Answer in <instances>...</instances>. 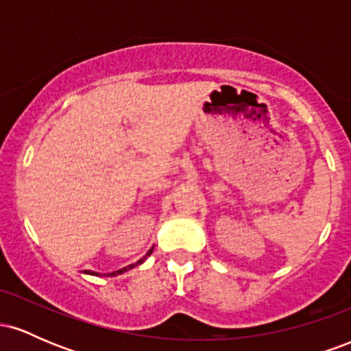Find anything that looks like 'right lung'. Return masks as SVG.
Wrapping results in <instances>:
<instances>
[{
    "label": "right lung",
    "mask_w": 351,
    "mask_h": 351,
    "mask_svg": "<svg viewBox=\"0 0 351 351\" xmlns=\"http://www.w3.org/2000/svg\"><path fill=\"white\" fill-rule=\"evenodd\" d=\"M153 252V247L150 249V251L147 252V256L145 257H142V259L140 261H136L135 264H130V265H127V267H122V269H119V271H115V272H110V274H106V276H108V277H115V276H120V274H123V272H127V271H130V269H134V267H136V265L138 264H142L145 259H147L148 256H150V254ZM86 274H88V276H99V272H92V271H86Z\"/></svg>",
    "instance_id": "add662e5"
}]
</instances>
